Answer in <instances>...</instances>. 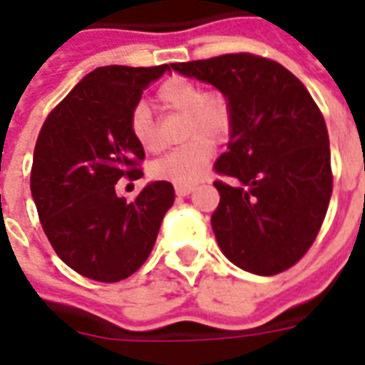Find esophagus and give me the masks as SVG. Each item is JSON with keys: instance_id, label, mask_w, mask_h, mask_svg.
I'll use <instances>...</instances> for the list:
<instances>
[{"instance_id": "1", "label": "esophagus", "mask_w": 365, "mask_h": 365, "mask_svg": "<svg viewBox=\"0 0 365 365\" xmlns=\"http://www.w3.org/2000/svg\"><path fill=\"white\" fill-rule=\"evenodd\" d=\"M193 190H195V185H175V193H178L180 197H185V195H190Z\"/></svg>"}]
</instances>
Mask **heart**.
I'll use <instances>...</instances> for the list:
<instances>
[{"label": "heart", "mask_w": 365, "mask_h": 365, "mask_svg": "<svg viewBox=\"0 0 365 365\" xmlns=\"http://www.w3.org/2000/svg\"><path fill=\"white\" fill-rule=\"evenodd\" d=\"M156 107L160 111L182 113L185 120L182 146L154 160L148 174L160 182L191 185L205 175L213 158V143L225 140L232 127V107L222 91H205L197 82L174 76L156 90ZM130 135L144 152H158L160 138L152 120L150 109L138 103L130 113Z\"/></svg>", "instance_id": "heart-1"}]
</instances>
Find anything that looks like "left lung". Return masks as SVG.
<instances>
[{"instance_id":"8db88e82","label":"left lung","mask_w":365,"mask_h":365,"mask_svg":"<svg viewBox=\"0 0 365 365\" xmlns=\"http://www.w3.org/2000/svg\"><path fill=\"white\" fill-rule=\"evenodd\" d=\"M175 72L213 83L232 107L229 150L215 162L225 180L211 217L235 266L282 274L313 246L332 195L329 130L307 88L275 60L250 52L175 62Z\"/></svg>"}]
</instances>
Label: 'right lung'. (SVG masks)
Returning <instances> with one entry per match:
<instances>
[{"mask_svg":"<svg viewBox=\"0 0 365 365\" xmlns=\"http://www.w3.org/2000/svg\"><path fill=\"white\" fill-rule=\"evenodd\" d=\"M166 70L97 68L48 113L36 138L31 193L44 235L60 260L96 282L135 274L174 203L170 182L148 183L133 201L115 193L120 178H143L130 113Z\"/></svg>","mask_w":365,"mask_h":365,"instance_id":"right-lung-1","label":"right lung"}]
</instances>
